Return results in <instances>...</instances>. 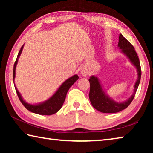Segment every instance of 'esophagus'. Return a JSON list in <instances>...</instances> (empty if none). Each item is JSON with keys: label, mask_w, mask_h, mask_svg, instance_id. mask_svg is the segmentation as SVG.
<instances>
[{"label": "esophagus", "mask_w": 153, "mask_h": 153, "mask_svg": "<svg viewBox=\"0 0 153 153\" xmlns=\"http://www.w3.org/2000/svg\"><path fill=\"white\" fill-rule=\"evenodd\" d=\"M81 73H82V75H84V76H86L87 74H88V72L86 70H82Z\"/></svg>", "instance_id": "obj_1"}]
</instances>
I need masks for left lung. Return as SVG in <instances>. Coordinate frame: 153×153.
I'll return each mask as SVG.
<instances>
[{
	"instance_id": "obj_1",
	"label": "left lung",
	"mask_w": 153,
	"mask_h": 153,
	"mask_svg": "<svg viewBox=\"0 0 153 153\" xmlns=\"http://www.w3.org/2000/svg\"><path fill=\"white\" fill-rule=\"evenodd\" d=\"M118 46L121 51L128 56L134 65L136 66L138 70V79L134 86V92L131 97L124 102L118 103L114 102L113 100L108 98L105 92L102 89L99 82L97 77L94 76H91L89 79L90 82V92L89 98L93 107L98 111L105 113H115L120 112V111L125 109L130 103L132 102L136 92L138 89L140 82L141 78V67L140 63L139 58L137 55L136 52L134 49L133 45L123 37V35L120 33L119 37Z\"/></svg>"
}]
</instances>
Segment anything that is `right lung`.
Returning a JSON list of instances; mask_svg holds the SVG:
<instances>
[{
	"label": "right lung",
	"instance_id": "obj_1",
	"mask_svg": "<svg viewBox=\"0 0 153 153\" xmlns=\"http://www.w3.org/2000/svg\"><path fill=\"white\" fill-rule=\"evenodd\" d=\"M23 47H24V46H22V48H21L19 53H18L16 61H15L14 63L13 73V82L15 76V67H16L18 58H19V55H21V53H22ZM78 78L79 77L78 76H77V75H75V76L71 77L70 78H69L68 79H67L65 82H63V84L59 87V88L57 90V91L55 92V94L51 98H49L47 101L36 105H32L25 102L24 100H23L22 97H21L19 92H18V90L16 88L15 86V90H16L17 94L18 96V97H19V99L21 102L22 103L23 105H24L28 111H30L32 113L39 114V115H53V114L56 113L60 110V108L63 105L65 100L67 91H68L69 88L76 82V81L78 79Z\"/></svg>",
	"mask_w": 153,
	"mask_h": 153
}]
</instances>
